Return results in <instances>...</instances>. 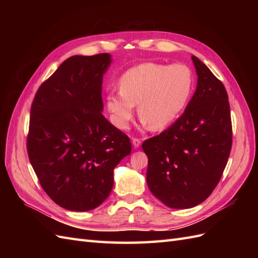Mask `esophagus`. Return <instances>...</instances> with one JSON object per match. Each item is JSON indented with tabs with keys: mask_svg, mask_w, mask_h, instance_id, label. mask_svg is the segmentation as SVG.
Masks as SVG:
<instances>
[{
	"mask_svg": "<svg viewBox=\"0 0 258 258\" xmlns=\"http://www.w3.org/2000/svg\"><path fill=\"white\" fill-rule=\"evenodd\" d=\"M132 144H134V146L137 148V147L141 145V140L138 139V138H134V139H132Z\"/></svg>",
	"mask_w": 258,
	"mask_h": 258,
	"instance_id": "34e87169",
	"label": "esophagus"
}]
</instances>
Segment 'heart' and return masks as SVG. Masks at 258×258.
Returning a JSON list of instances; mask_svg holds the SVG:
<instances>
[{
    "instance_id": "heart-1",
    "label": "heart",
    "mask_w": 258,
    "mask_h": 258,
    "mask_svg": "<svg viewBox=\"0 0 258 258\" xmlns=\"http://www.w3.org/2000/svg\"><path fill=\"white\" fill-rule=\"evenodd\" d=\"M194 89V75L183 63L144 62L132 67L119 80V91H110L106 107L117 128L128 129L136 105L142 123L162 130L183 113Z\"/></svg>"
}]
</instances>
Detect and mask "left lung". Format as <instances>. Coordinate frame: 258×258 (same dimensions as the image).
Instances as JSON below:
<instances>
[{
  "instance_id": "8db88e82",
  "label": "left lung",
  "mask_w": 258,
  "mask_h": 258,
  "mask_svg": "<svg viewBox=\"0 0 258 258\" xmlns=\"http://www.w3.org/2000/svg\"><path fill=\"white\" fill-rule=\"evenodd\" d=\"M191 59L198 82L185 112L142 144L148 158V188L172 209L196 207L212 194L232 144L227 91L204 62Z\"/></svg>"
}]
</instances>
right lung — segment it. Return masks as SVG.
I'll list each match as a JSON object with an SVG mask.
<instances>
[{
  "label": "right lung",
  "mask_w": 258,
  "mask_h": 258,
  "mask_svg": "<svg viewBox=\"0 0 258 258\" xmlns=\"http://www.w3.org/2000/svg\"><path fill=\"white\" fill-rule=\"evenodd\" d=\"M108 53L73 56L35 93L27 150L42 188L71 211H89L108 197L113 171L131 153L128 136L102 115Z\"/></svg>",
  "instance_id": "obj_1"
}]
</instances>
